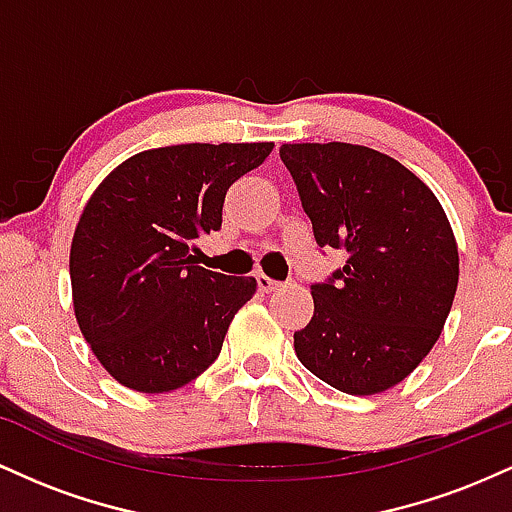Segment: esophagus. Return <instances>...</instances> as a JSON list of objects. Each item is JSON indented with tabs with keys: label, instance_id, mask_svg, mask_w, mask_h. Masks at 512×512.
Returning a JSON list of instances; mask_svg holds the SVG:
<instances>
[{
	"label": "esophagus",
	"instance_id": "1",
	"mask_svg": "<svg viewBox=\"0 0 512 512\" xmlns=\"http://www.w3.org/2000/svg\"><path fill=\"white\" fill-rule=\"evenodd\" d=\"M257 284H260V291H264V293H269V291H274V289H279V281H274V279H269L267 274H260L257 276Z\"/></svg>",
	"mask_w": 512,
	"mask_h": 512
}]
</instances>
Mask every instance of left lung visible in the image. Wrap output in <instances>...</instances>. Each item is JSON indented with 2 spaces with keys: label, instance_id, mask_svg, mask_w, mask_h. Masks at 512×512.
<instances>
[{
  "label": "left lung",
  "instance_id": "1",
  "mask_svg": "<svg viewBox=\"0 0 512 512\" xmlns=\"http://www.w3.org/2000/svg\"><path fill=\"white\" fill-rule=\"evenodd\" d=\"M320 248L346 252L310 286L313 320L293 334L298 361L346 395H378L419 366L455 301L460 255L438 197L368 146L284 144Z\"/></svg>",
  "mask_w": 512,
  "mask_h": 512
}]
</instances>
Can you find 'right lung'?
Masks as SVG:
<instances>
[{"label": "right lung", "mask_w": 512, "mask_h": 512, "mask_svg": "<svg viewBox=\"0 0 512 512\" xmlns=\"http://www.w3.org/2000/svg\"><path fill=\"white\" fill-rule=\"evenodd\" d=\"M272 149H149L122 161L88 197L69 250L74 315L120 385L161 395L216 361L257 281L199 267L197 238L219 231L228 187Z\"/></svg>", "instance_id": "right-lung-1"}]
</instances>
